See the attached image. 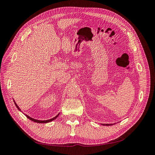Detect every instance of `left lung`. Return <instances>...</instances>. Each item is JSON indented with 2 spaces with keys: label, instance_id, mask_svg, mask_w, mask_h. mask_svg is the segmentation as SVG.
<instances>
[{
  "label": "left lung",
  "instance_id": "left-lung-1",
  "mask_svg": "<svg viewBox=\"0 0 155 155\" xmlns=\"http://www.w3.org/2000/svg\"><path fill=\"white\" fill-rule=\"evenodd\" d=\"M114 124H102L103 125H107V126H109V125H114Z\"/></svg>",
  "mask_w": 155,
  "mask_h": 155
}]
</instances>
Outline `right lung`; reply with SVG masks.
Masks as SVG:
<instances>
[{
    "mask_svg": "<svg viewBox=\"0 0 155 155\" xmlns=\"http://www.w3.org/2000/svg\"><path fill=\"white\" fill-rule=\"evenodd\" d=\"M14 101V103H15V105H16V107H17V109H18V110H19L20 111H21V110L19 109V107H18V105L16 104L15 101ZM25 115H26V116L28 118L30 119V120H31V121H34V122H36V123H39V124H46V123H48V122H50V121H53V120H55V118H58V116L59 115V114H58L57 116H55L54 118H51V119H50V120H35V119H34V118H31V117H30L29 116H28V115H26V114H25Z\"/></svg>",
    "mask_w": 155,
    "mask_h": 155,
    "instance_id": "1",
    "label": "right lung"
}]
</instances>
